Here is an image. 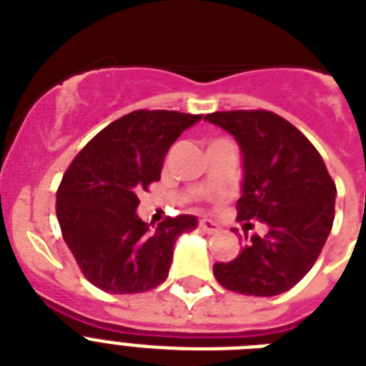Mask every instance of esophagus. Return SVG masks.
<instances>
[{"label":"esophagus","instance_id":"1","mask_svg":"<svg viewBox=\"0 0 366 366\" xmlns=\"http://www.w3.org/2000/svg\"><path fill=\"white\" fill-rule=\"evenodd\" d=\"M199 228L205 232V234H217L220 226L217 222H212V220H201L199 222Z\"/></svg>","mask_w":366,"mask_h":366}]
</instances>
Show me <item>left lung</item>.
Wrapping results in <instances>:
<instances>
[{"label":"left lung","instance_id":"left-lung-1","mask_svg":"<svg viewBox=\"0 0 366 366\" xmlns=\"http://www.w3.org/2000/svg\"><path fill=\"white\" fill-rule=\"evenodd\" d=\"M205 122L228 131L239 144L243 182L237 220L267 226L262 237L244 235L234 260L214 264V277L241 295H281L312 269L329 237L335 182L313 144L277 114L214 112Z\"/></svg>","mask_w":366,"mask_h":366}]
</instances>
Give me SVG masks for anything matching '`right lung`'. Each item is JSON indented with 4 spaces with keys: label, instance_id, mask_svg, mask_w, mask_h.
Listing matches in <instances>:
<instances>
[{
    "label": "right lung",
    "instance_id": "right-lung-1",
    "mask_svg": "<svg viewBox=\"0 0 366 366\" xmlns=\"http://www.w3.org/2000/svg\"><path fill=\"white\" fill-rule=\"evenodd\" d=\"M203 116L137 110L102 129L71 161L56 192V218L83 275L110 295L144 292L169 275L174 243L197 228L180 214L142 222L138 194L159 180L165 155Z\"/></svg>",
    "mask_w": 366,
    "mask_h": 366
}]
</instances>
